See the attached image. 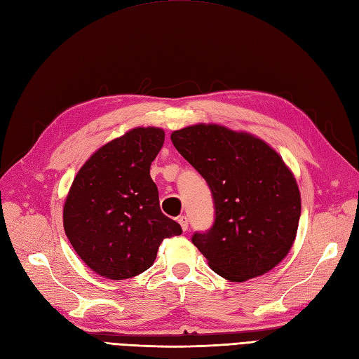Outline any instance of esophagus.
<instances>
[{"instance_id":"esophagus-1","label":"esophagus","mask_w":359,"mask_h":359,"mask_svg":"<svg viewBox=\"0 0 359 359\" xmlns=\"http://www.w3.org/2000/svg\"><path fill=\"white\" fill-rule=\"evenodd\" d=\"M178 224L181 225V229L186 231V230L189 229V219H187V216H180V217H178Z\"/></svg>"}]
</instances>
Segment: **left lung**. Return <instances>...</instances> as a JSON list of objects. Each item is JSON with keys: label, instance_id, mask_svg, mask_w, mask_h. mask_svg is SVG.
<instances>
[{"label": "left lung", "instance_id": "obj_1", "mask_svg": "<svg viewBox=\"0 0 359 359\" xmlns=\"http://www.w3.org/2000/svg\"><path fill=\"white\" fill-rule=\"evenodd\" d=\"M177 151L203 175L215 199V224L191 242L230 282L264 276L287 256L302 198L282 156L256 135L215 123L173 130Z\"/></svg>", "mask_w": 359, "mask_h": 359}]
</instances>
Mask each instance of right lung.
<instances>
[{"label":"right lung","mask_w":359,"mask_h":359,"mask_svg":"<svg viewBox=\"0 0 359 359\" xmlns=\"http://www.w3.org/2000/svg\"><path fill=\"white\" fill-rule=\"evenodd\" d=\"M161 128H134L99 147L77 175L64 204V230L95 274L123 280L151 268L163 239L180 224L161 213L151 163Z\"/></svg>","instance_id":"right-lung-1"}]
</instances>
